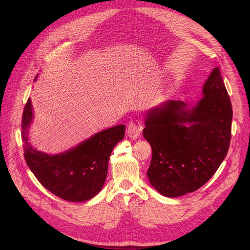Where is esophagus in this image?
Masks as SVG:
<instances>
[{"instance_id":"esophagus-1","label":"esophagus","mask_w":250,"mask_h":250,"mask_svg":"<svg viewBox=\"0 0 250 250\" xmlns=\"http://www.w3.org/2000/svg\"><path fill=\"white\" fill-rule=\"evenodd\" d=\"M143 130L142 123L138 120H132L129 122L127 128H126V135L130 139H137L140 137L141 133Z\"/></svg>"}]
</instances>
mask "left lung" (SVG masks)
<instances>
[{
    "instance_id": "8db88e82",
    "label": "left lung",
    "mask_w": 250,
    "mask_h": 250,
    "mask_svg": "<svg viewBox=\"0 0 250 250\" xmlns=\"http://www.w3.org/2000/svg\"><path fill=\"white\" fill-rule=\"evenodd\" d=\"M193 105L167 100L149 109L143 136L152 147L151 186L167 198L195 191L225 159L231 140L232 105L216 67Z\"/></svg>"
}]
</instances>
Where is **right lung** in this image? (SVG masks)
Instances as JSON below:
<instances>
[{"label": "right lung", "mask_w": 250, "mask_h": 250, "mask_svg": "<svg viewBox=\"0 0 250 250\" xmlns=\"http://www.w3.org/2000/svg\"><path fill=\"white\" fill-rule=\"evenodd\" d=\"M33 118L34 111L29 98L22 117V141L25 160L38 181L65 201L81 203L94 198L104 186L110 154L116 144L124 139L125 125L101 130L69 150L47 154L30 143Z\"/></svg>", "instance_id": "obj_1"}]
</instances>
